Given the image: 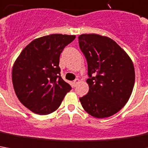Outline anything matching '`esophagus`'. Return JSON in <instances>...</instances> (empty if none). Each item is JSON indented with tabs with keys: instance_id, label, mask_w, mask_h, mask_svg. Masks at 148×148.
<instances>
[{
	"instance_id": "esophagus-1",
	"label": "esophagus",
	"mask_w": 148,
	"mask_h": 148,
	"mask_svg": "<svg viewBox=\"0 0 148 148\" xmlns=\"http://www.w3.org/2000/svg\"><path fill=\"white\" fill-rule=\"evenodd\" d=\"M79 82H80V80H79V79H76L75 81H73V86H74V87H76Z\"/></svg>"
}]
</instances>
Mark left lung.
<instances>
[{
    "label": "left lung",
    "instance_id": "left-lung-1",
    "mask_svg": "<svg viewBox=\"0 0 148 148\" xmlns=\"http://www.w3.org/2000/svg\"><path fill=\"white\" fill-rule=\"evenodd\" d=\"M79 46L88 65V94L80 98L85 111L96 118L111 116L128 102L135 81L130 58L114 40L82 34Z\"/></svg>",
    "mask_w": 148,
    "mask_h": 148
}]
</instances>
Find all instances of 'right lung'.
I'll use <instances>...</instances> for the list:
<instances>
[{
  "label": "right lung",
  "mask_w": 148,
  "mask_h": 148,
  "mask_svg": "<svg viewBox=\"0 0 148 148\" xmlns=\"http://www.w3.org/2000/svg\"><path fill=\"white\" fill-rule=\"evenodd\" d=\"M75 36L52 34L32 40L19 54L12 70V81L18 99L39 115L58 108L72 90L60 75L59 57Z\"/></svg>",
  "instance_id": "1"
}]
</instances>
